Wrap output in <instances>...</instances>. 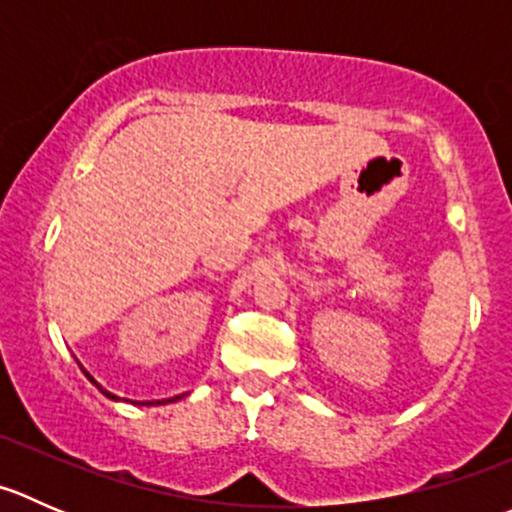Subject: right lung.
I'll return each mask as SVG.
<instances>
[{
	"mask_svg": "<svg viewBox=\"0 0 512 512\" xmlns=\"http://www.w3.org/2000/svg\"><path fill=\"white\" fill-rule=\"evenodd\" d=\"M89 379H91V376H89ZM91 381H94V379H91ZM94 384H96V381H94ZM98 386V384H96ZM98 391H101V394H106L108 396V399H113V401H118V396H113L111 394V391H106V389H103V386H98ZM175 399H180V396H173V399H163V401H156V404H165V401H175ZM146 406H153V401H148V404Z\"/></svg>",
	"mask_w": 512,
	"mask_h": 512,
	"instance_id": "add662e5",
	"label": "right lung"
}]
</instances>
